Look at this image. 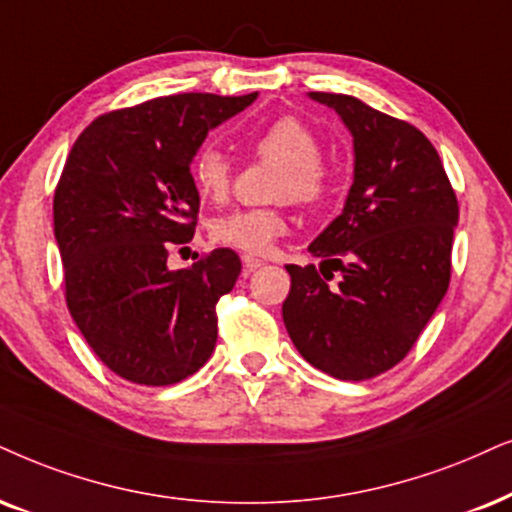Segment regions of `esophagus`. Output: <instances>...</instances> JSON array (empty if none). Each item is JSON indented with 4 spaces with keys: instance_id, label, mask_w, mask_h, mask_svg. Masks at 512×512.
Segmentation results:
<instances>
[{
    "instance_id": "1",
    "label": "esophagus",
    "mask_w": 512,
    "mask_h": 512,
    "mask_svg": "<svg viewBox=\"0 0 512 512\" xmlns=\"http://www.w3.org/2000/svg\"><path fill=\"white\" fill-rule=\"evenodd\" d=\"M262 260H257V257H252V255H243V269H245V274H252V271H257L262 267Z\"/></svg>"
}]
</instances>
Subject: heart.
Returning <instances> with one entry per match:
<instances>
[{
    "label": "heart",
    "instance_id": "1",
    "mask_svg": "<svg viewBox=\"0 0 512 512\" xmlns=\"http://www.w3.org/2000/svg\"><path fill=\"white\" fill-rule=\"evenodd\" d=\"M252 148L262 160L278 165L274 198L295 200L300 205H316L331 191V172L321 160V141L304 122L278 118L269 122ZM191 179L198 196L205 200H224L231 191V163L215 146H205L191 163ZM288 219L281 208L234 210L210 224L217 243L245 252H264L278 236L286 234Z\"/></svg>",
    "mask_w": 512,
    "mask_h": 512
}]
</instances>
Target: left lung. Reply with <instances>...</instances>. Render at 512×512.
I'll return each instance as SVG.
<instances>
[{
  "mask_svg": "<svg viewBox=\"0 0 512 512\" xmlns=\"http://www.w3.org/2000/svg\"><path fill=\"white\" fill-rule=\"evenodd\" d=\"M354 139V181L342 215L288 264L286 331L309 364L338 380L397 366L446 295L458 200L420 129L347 94L309 92ZM333 270L343 274L328 287Z\"/></svg>",
  "mask_w": 512,
  "mask_h": 512,
  "instance_id": "obj_1",
  "label": "left lung"
}]
</instances>
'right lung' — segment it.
Wrapping results in <instances>:
<instances>
[{
  "label": "right lung",
  "instance_id": "obj_1",
  "mask_svg": "<svg viewBox=\"0 0 512 512\" xmlns=\"http://www.w3.org/2000/svg\"><path fill=\"white\" fill-rule=\"evenodd\" d=\"M257 94H172L96 118L70 148L54 193L66 302L103 364L129 383L189 378L217 342V302L241 260L217 248L172 271L196 231L191 160L212 127Z\"/></svg>",
  "mask_w": 512,
  "mask_h": 512
}]
</instances>
